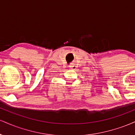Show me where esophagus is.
I'll return each instance as SVG.
<instances>
[{"mask_svg": "<svg viewBox=\"0 0 135 135\" xmlns=\"http://www.w3.org/2000/svg\"><path fill=\"white\" fill-rule=\"evenodd\" d=\"M69 68L71 70H75L76 69V66H75L74 64H71L70 65H69Z\"/></svg>", "mask_w": 135, "mask_h": 135, "instance_id": "1", "label": "esophagus"}]
</instances>
